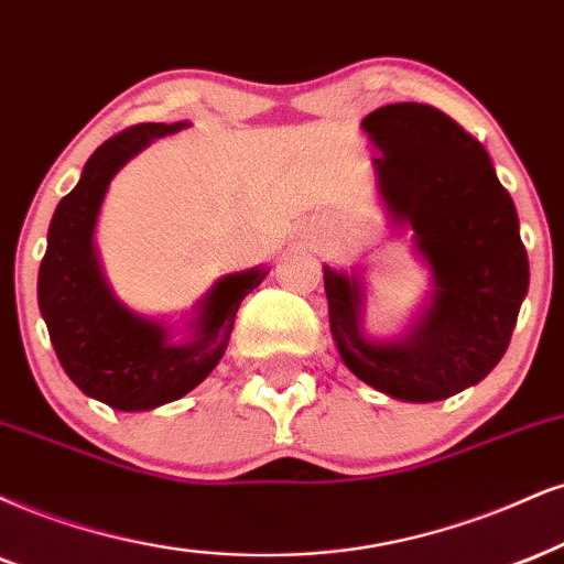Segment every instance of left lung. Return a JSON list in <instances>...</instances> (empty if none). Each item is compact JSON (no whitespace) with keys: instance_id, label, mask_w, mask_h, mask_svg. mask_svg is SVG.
<instances>
[{"instance_id":"obj_1","label":"left lung","mask_w":564,"mask_h":564,"mask_svg":"<svg viewBox=\"0 0 564 564\" xmlns=\"http://www.w3.org/2000/svg\"><path fill=\"white\" fill-rule=\"evenodd\" d=\"M364 130L381 151L373 166L384 204L413 229L436 290L405 339L371 343L358 280L324 267L332 337L345 366L389 398H452L499 364L528 293L516 204L484 145L431 104H387Z\"/></svg>"}]
</instances>
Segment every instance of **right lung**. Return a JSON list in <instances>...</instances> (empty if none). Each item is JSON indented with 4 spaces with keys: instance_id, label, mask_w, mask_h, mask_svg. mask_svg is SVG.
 <instances>
[{
    "instance_id": "right-lung-1",
    "label": "right lung",
    "mask_w": 564,
    "mask_h": 564,
    "mask_svg": "<svg viewBox=\"0 0 564 564\" xmlns=\"http://www.w3.org/2000/svg\"><path fill=\"white\" fill-rule=\"evenodd\" d=\"M185 122H141L104 141L80 183L59 200L39 269V308L54 352L80 392L115 410H151L198 387L225 356L242 297L263 269L229 274L200 301L196 337L172 345L166 326L133 314L109 293L94 250V227L115 172L154 138Z\"/></svg>"
}]
</instances>
